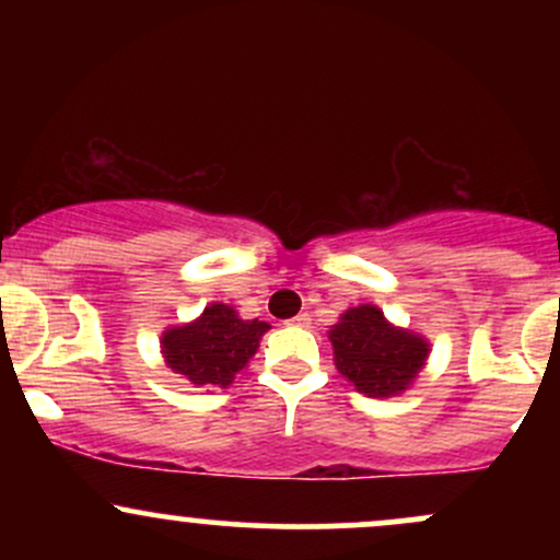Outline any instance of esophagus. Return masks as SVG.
Returning <instances> with one entry per match:
<instances>
[{
    "instance_id": "34e87169",
    "label": "esophagus",
    "mask_w": 560,
    "mask_h": 560,
    "mask_svg": "<svg viewBox=\"0 0 560 560\" xmlns=\"http://www.w3.org/2000/svg\"><path fill=\"white\" fill-rule=\"evenodd\" d=\"M289 324H292V326H311V316H307V313H300V316L289 318Z\"/></svg>"
}]
</instances>
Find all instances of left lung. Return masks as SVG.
Masks as SVG:
<instances>
[{
	"mask_svg": "<svg viewBox=\"0 0 560 560\" xmlns=\"http://www.w3.org/2000/svg\"><path fill=\"white\" fill-rule=\"evenodd\" d=\"M329 339L339 374L369 397L402 392L429 355V345L419 334L395 329L374 305L350 307Z\"/></svg>",
	"mask_w": 560,
	"mask_h": 560,
	"instance_id": "1",
	"label": "left lung"
}]
</instances>
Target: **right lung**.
Segmentation results:
<instances>
[{
  "mask_svg": "<svg viewBox=\"0 0 560 560\" xmlns=\"http://www.w3.org/2000/svg\"><path fill=\"white\" fill-rule=\"evenodd\" d=\"M271 326L266 320H242L234 307L213 302L195 324L163 334V355L168 369L197 387H229L231 378L258 350L260 337Z\"/></svg>",
  "mask_w": 560,
  "mask_h": 560,
  "instance_id": "1",
  "label": "right lung"
}]
</instances>
